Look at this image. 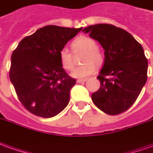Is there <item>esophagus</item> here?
<instances>
[{
  "label": "esophagus",
  "instance_id": "1",
  "mask_svg": "<svg viewBox=\"0 0 153 153\" xmlns=\"http://www.w3.org/2000/svg\"><path fill=\"white\" fill-rule=\"evenodd\" d=\"M86 79H77V83H79V84H80V83H84L85 81H86Z\"/></svg>",
  "mask_w": 153,
  "mask_h": 153
}]
</instances>
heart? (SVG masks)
Instances as JSON below:
<instances>
[{
  "mask_svg": "<svg viewBox=\"0 0 153 153\" xmlns=\"http://www.w3.org/2000/svg\"><path fill=\"white\" fill-rule=\"evenodd\" d=\"M72 50L74 53L83 51L84 54L81 58L83 65L75 67L71 72V76L74 78H86L95 71V65L100 66L103 61V57L97 47L94 39L88 36H79L71 44ZM59 62L62 67L66 70H70L74 67V57L71 52L67 49H62L59 53Z\"/></svg>",
  "mask_w": 153,
  "mask_h": 153,
  "instance_id": "obj_1",
  "label": "heart"
}]
</instances>
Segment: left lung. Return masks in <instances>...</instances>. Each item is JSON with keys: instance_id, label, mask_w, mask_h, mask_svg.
I'll return each instance as SVG.
<instances>
[{"instance_id": "1", "label": "left lung", "mask_w": 153, "mask_h": 153, "mask_svg": "<svg viewBox=\"0 0 153 153\" xmlns=\"http://www.w3.org/2000/svg\"><path fill=\"white\" fill-rule=\"evenodd\" d=\"M83 31L104 50V64L97 77L100 88L92 94V100L107 114L123 113L147 82L148 62L143 49L131 34L113 25H89Z\"/></svg>"}]
</instances>
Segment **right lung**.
<instances>
[{"label":"right lung","instance_id":"obj_1","mask_svg":"<svg viewBox=\"0 0 153 153\" xmlns=\"http://www.w3.org/2000/svg\"><path fill=\"white\" fill-rule=\"evenodd\" d=\"M81 30L47 25L25 37L13 51L10 79L31 114L52 117L68 105L76 80L63 69L59 53Z\"/></svg>","mask_w":153,"mask_h":153}]
</instances>
